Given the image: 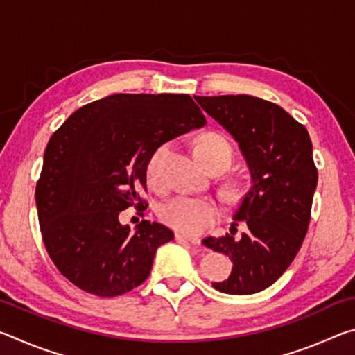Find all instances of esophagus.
Returning <instances> with one entry per match:
<instances>
[{"label": "esophagus", "instance_id": "esophagus-1", "mask_svg": "<svg viewBox=\"0 0 355 355\" xmlns=\"http://www.w3.org/2000/svg\"><path fill=\"white\" fill-rule=\"evenodd\" d=\"M175 239L177 241H188L192 245H197L200 244V238L197 236H188V235H183V233H175Z\"/></svg>", "mask_w": 355, "mask_h": 355}]
</instances>
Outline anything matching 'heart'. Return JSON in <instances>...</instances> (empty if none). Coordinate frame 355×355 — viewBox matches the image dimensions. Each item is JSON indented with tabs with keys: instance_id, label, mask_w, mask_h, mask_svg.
<instances>
[{
	"instance_id": "obj_1",
	"label": "heart",
	"mask_w": 355,
	"mask_h": 355,
	"mask_svg": "<svg viewBox=\"0 0 355 355\" xmlns=\"http://www.w3.org/2000/svg\"><path fill=\"white\" fill-rule=\"evenodd\" d=\"M171 144H161L147 161L146 173L152 186L163 183V164ZM196 156L208 171L219 167L225 171L232 163L233 147L225 136L219 133H205L196 144ZM249 182L244 178L235 180L228 184V192L232 196H241L249 189ZM219 216L216 203L205 197L196 196H177L167 200L159 209V218L166 225L175 228L183 235H200L211 227Z\"/></svg>"
}]
</instances>
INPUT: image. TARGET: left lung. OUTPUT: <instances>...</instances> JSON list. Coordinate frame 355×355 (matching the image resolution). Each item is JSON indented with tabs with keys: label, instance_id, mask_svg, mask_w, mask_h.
<instances>
[{
	"label": "left lung",
	"instance_id": "1",
	"mask_svg": "<svg viewBox=\"0 0 355 355\" xmlns=\"http://www.w3.org/2000/svg\"><path fill=\"white\" fill-rule=\"evenodd\" d=\"M194 98L238 142L252 182L230 233L202 241L233 261L230 275L213 286L238 296L263 291L286 271L307 235L318 183L309 131L284 107L252 95ZM238 223L246 227L241 237L234 236Z\"/></svg>",
	"mask_w": 355,
	"mask_h": 355
}]
</instances>
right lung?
Instances as JSON below:
<instances>
[{
    "mask_svg": "<svg viewBox=\"0 0 355 355\" xmlns=\"http://www.w3.org/2000/svg\"><path fill=\"white\" fill-rule=\"evenodd\" d=\"M186 94H114L80 107L48 141L35 186L48 255L65 279L98 297L146 282L171 228L142 220L131 233L123 209L144 207L147 161L161 144L205 127Z\"/></svg>",
    "mask_w": 355,
    "mask_h": 355,
    "instance_id": "obj_1",
    "label": "right lung"
}]
</instances>
